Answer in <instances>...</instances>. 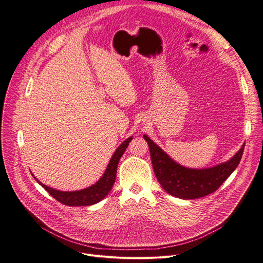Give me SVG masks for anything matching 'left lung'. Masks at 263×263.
I'll return each instance as SVG.
<instances>
[{
  "instance_id": "8db88e82",
  "label": "left lung",
  "mask_w": 263,
  "mask_h": 263,
  "mask_svg": "<svg viewBox=\"0 0 263 263\" xmlns=\"http://www.w3.org/2000/svg\"><path fill=\"white\" fill-rule=\"evenodd\" d=\"M153 168L162 188L171 195L193 199L217 191L239 165L243 155L244 144L229 161L210 168L193 170L177 164L166 154L144 135Z\"/></svg>"
}]
</instances>
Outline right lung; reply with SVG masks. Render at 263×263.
I'll return each instance as SVG.
<instances>
[{
  "instance_id": "add662e5",
  "label": "right lung",
  "mask_w": 263,
  "mask_h": 263,
  "mask_svg": "<svg viewBox=\"0 0 263 263\" xmlns=\"http://www.w3.org/2000/svg\"><path fill=\"white\" fill-rule=\"evenodd\" d=\"M132 137L126 139L115 152L112 158L110 159L109 164H108L106 171L103 177L93 186H91L87 189L81 191H73V192H64L52 189L45 184L41 183L38 179H36L41 186L48 191L56 200L60 202L61 204L67 206H90L99 203L102 200L109 191L111 190L117 175V167L120 158L124 154L126 147L128 146L129 142L132 141Z\"/></svg>"
}]
</instances>
